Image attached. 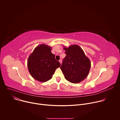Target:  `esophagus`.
I'll return each mask as SVG.
<instances>
[{
	"label": "esophagus",
	"mask_w": 120,
	"mask_h": 120,
	"mask_svg": "<svg viewBox=\"0 0 120 120\" xmlns=\"http://www.w3.org/2000/svg\"><path fill=\"white\" fill-rule=\"evenodd\" d=\"M59 62L60 63V64H62V60H61V59H60V60H59Z\"/></svg>",
	"instance_id": "1"
}]
</instances>
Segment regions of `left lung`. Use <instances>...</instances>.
I'll use <instances>...</instances> for the list:
<instances>
[{"mask_svg": "<svg viewBox=\"0 0 120 120\" xmlns=\"http://www.w3.org/2000/svg\"><path fill=\"white\" fill-rule=\"evenodd\" d=\"M64 49L66 56L61 69L66 80L72 83H79L88 76L91 68L90 61L78 45H72Z\"/></svg>", "mask_w": 120, "mask_h": 120, "instance_id": "8db88e82", "label": "left lung"}]
</instances>
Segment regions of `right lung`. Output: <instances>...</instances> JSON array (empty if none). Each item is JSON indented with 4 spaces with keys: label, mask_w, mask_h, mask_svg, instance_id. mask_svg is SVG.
Wrapping results in <instances>:
<instances>
[{
    "label": "right lung",
    "mask_w": 120,
    "mask_h": 120,
    "mask_svg": "<svg viewBox=\"0 0 120 120\" xmlns=\"http://www.w3.org/2000/svg\"><path fill=\"white\" fill-rule=\"evenodd\" d=\"M61 66L51 53V47L45 44L38 45L29 56L27 67L31 76L37 80L45 82L52 78L57 68Z\"/></svg>",
    "instance_id": "obj_1"
}]
</instances>
